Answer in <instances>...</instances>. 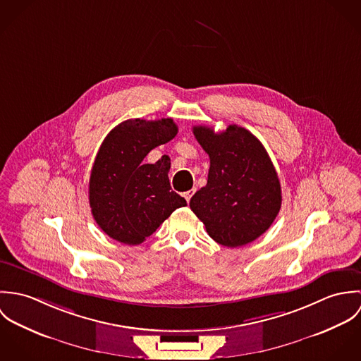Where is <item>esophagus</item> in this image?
Segmentation results:
<instances>
[{"mask_svg": "<svg viewBox=\"0 0 361 361\" xmlns=\"http://www.w3.org/2000/svg\"><path fill=\"white\" fill-rule=\"evenodd\" d=\"M193 195H195V189H193V190H188V192H185V193H183V197H185V199H186V202L189 203Z\"/></svg>", "mask_w": 361, "mask_h": 361, "instance_id": "1", "label": "esophagus"}]
</instances>
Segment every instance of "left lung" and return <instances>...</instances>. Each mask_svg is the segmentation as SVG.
Masks as SVG:
<instances>
[{"instance_id":"left-lung-1","label":"left lung","mask_w":361,"mask_h":361,"mask_svg":"<svg viewBox=\"0 0 361 361\" xmlns=\"http://www.w3.org/2000/svg\"><path fill=\"white\" fill-rule=\"evenodd\" d=\"M193 133L209 157V169L206 186L190 199L192 211L216 243H252L272 225L282 204L269 155L253 133L238 125L219 133L195 126Z\"/></svg>"}]
</instances>
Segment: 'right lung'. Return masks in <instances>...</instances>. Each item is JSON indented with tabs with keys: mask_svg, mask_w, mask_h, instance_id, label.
Instances as JSON below:
<instances>
[{
	"mask_svg": "<svg viewBox=\"0 0 361 361\" xmlns=\"http://www.w3.org/2000/svg\"><path fill=\"white\" fill-rule=\"evenodd\" d=\"M176 133L171 118H136L119 123L104 139L92 168L89 202L97 225L114 240L140 245L176 208L186 206L171 189L169 157L145 162L146 155Z\"/></svg>",
	"mask_w": 361,
	"mask_h": 361,
	"instance_id": "obj_1",
	"label": "right lung"
}]
</instances>
